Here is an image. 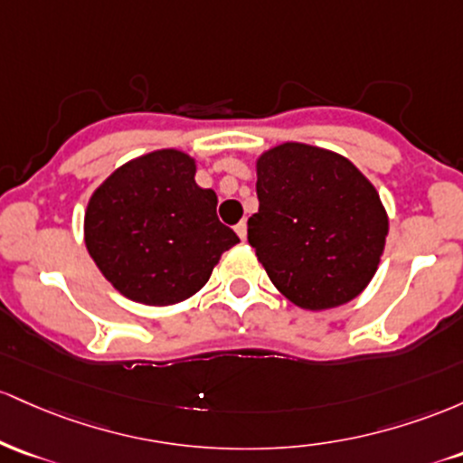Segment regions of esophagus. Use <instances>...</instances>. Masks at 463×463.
<instances>
[{
  "mask_svg": "<svg viewBox=\"0 0 463 463\" xmlns=\"http://www.w3.org/2000/svg\"><path fill=\"white\" fill-rule=\"evenodd\" d=\"M236 233L238 236H241V241H247V222L245 221H241L236 225Z\"/></svg>",
  "mask_w": 463,
  "mask_h": 463,
  "instance_id": "1",
  "label": "esophagus"
}]
</instances>
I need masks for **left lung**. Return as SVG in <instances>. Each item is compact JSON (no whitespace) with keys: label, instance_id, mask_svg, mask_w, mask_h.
<instances>
[{"label":"left lung","instance_id":"1","mask_svg":"<svg viewBox=\"0 0 463 463\" xmlns=\"http://www.w3.org/2000/svg\"><path fill=\"white\" fill-rule=\"evenodd\" d=\"M249 245L275 288L308 310L354 299L381 262L387 214L354 164L288 142L258 159Z\"/></svg>","mask_w":463,"mask_h":463}]
</instances>
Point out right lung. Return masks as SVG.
Returning <instances> with one entry per match:
<instances>
[{
    "label": "right lung",
    "mask_w": 463,
    "mask_h": 463,
    "mask_svg": "<svg viewBox=\"0 0 463 463\" xmlns=\"http://www.w3.org/2000/svg\"><path fill=\"white\" fill-rule=\"evenodd\" d=\"M194 159L155 150L118 168L93 192L87 251L124 298L170 306L203 288L241 238L216 216V192L194 181Z\"/></svg>",
    "instance_id": "1"
}]
</instances>
